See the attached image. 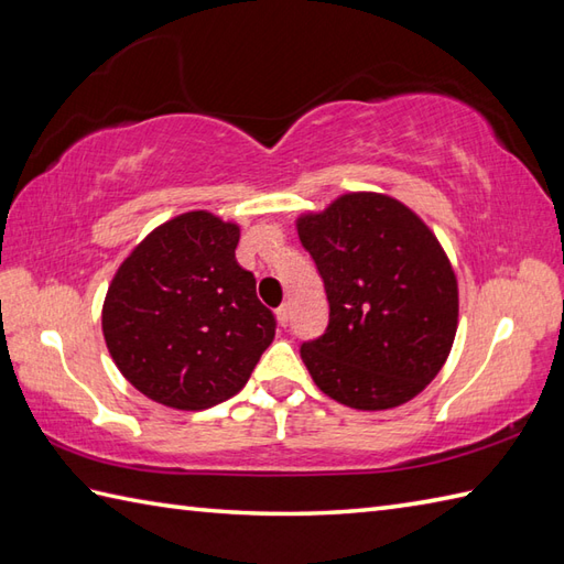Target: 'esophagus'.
<instances>
[{
	"mask_svg": "<svg viewBox=\"0 0 564 564\" xmlns=\"http://www.w3.org/2000/svg\"><path fill=\"white\" fill-rule=\"evenodd\" d=\"M275 315H279V322H281L283 327L289 325V319H291V303H283L279 310H275Z\"/></svg>",
	"mask_w": 564,
	"mask_h": 564,
	"instance_id": "esophagus-1",
	"label": "esophagus"
}]
</instances>
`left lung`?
Wrapping results in <instances>:
<instances>
[{
    "instance_id": "obj_1",
    "label": "left lung",
    "mask_w": 564,
    "mask_h": 564,
    "mask_svg": "<svg viewBox=\"0 0 564 564\" xmlns=\"http://www.w3.org/2000/svg\"><path fill=\"white\" fill-rule=\"evenodd\" d=\"M325 283L329 325L303 341L315 386L354 410H390L446 364L458 283L434 232L382 194H346L297 220Z\"/></svg>"
}]
</instances>
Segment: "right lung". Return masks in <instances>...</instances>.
I'll list each match as a JSON object with an SVG mask.
<instances>
[{
    "label": "right lung",
    "instance_id": "obj_1",
    "mask_svg": "<svg viewBox=\"0 0 564 564\" xmlns=\"http://www.w3.org/2000/svg\"><path fill=\"white\" fill-rule=\"evenodd\" d=\"M239 227L206 210L160 225L130 251L104 301L109 354L130 386L174 410L245 388L275 334L257 279L235 259Z\"/></svg>",
    "mask_w": 564,
    "mask_h": 564
}]
</instances>
